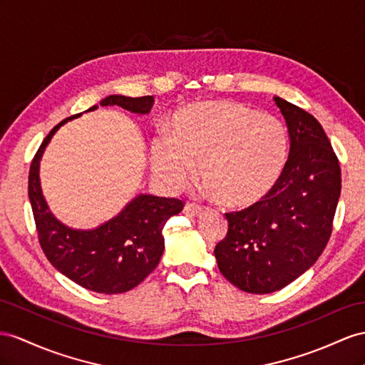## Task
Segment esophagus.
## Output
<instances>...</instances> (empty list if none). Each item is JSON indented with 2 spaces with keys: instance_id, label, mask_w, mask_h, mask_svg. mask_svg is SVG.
Wrapping results in <instances>:
<instances>
[{
  "instance_id": "1",
  "label": "esophagus",
  "mask_w": 365,
  "mask_h": 365,
  "mask_svg": "<svg viewBox=\"0 0 365 365\" xmlns=\"http://www.w3.org/2000/svg\"><path fill=\"white\" fill-rule=\"evenodd\" d=\"M203 211V208L197 203H186L183 212L188 214V216H199V214Z\"/></svg>"
}]
</instances>
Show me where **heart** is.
Masks as SVG:
<instances>
[{
  "mask_svg": "<svg viewBox=\"0 0 365 365\" xmlns=\"http://www.w3.org/2000/svg\"><path fill=\"white\" fill-rule=\"evenodd\" d=\"M288 157V133L272 114L232 101H199L179 109L171 138L153 140L154 171L182 190L199 166L202 182L232 208H247L274 190Z\"/></svg>",
  "mask_w": 365,
  "mask_h": 365,
  "instance_id": "1",
  "label": "heart"
}]
</instances>
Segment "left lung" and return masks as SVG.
I'll return each mask as SVG.
<instances>
[{"instance_id":"obj_1","label":"left lung","mask_w":365,"mask_h":365,"mask_svg":"<svg viewBox=\"0 0 365 365\" xmlns=\"http://www.w3.org/2000/svg\"><path fill=\"white\" fill-rule=\"evenodd\" d=\"M274 101L289 134L285 170L264 200L225 212L228 232L214 248L220 273L256 294L277 292L316 262L341 194L339 160L319 121L284 98Z\"/></svg>"}]
</instances>
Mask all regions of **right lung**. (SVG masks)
Wrapping results in <instances>:
<instances>
[{
	"label": "right lung",
	"mask_w": 365,
	"mask_h": 365,
	"mask_svg": "<svg viewBox=\"0 0 365 365\" xmlns=\"http://www.w3.org/2000/svg\"><path fill=\"white\" fill-rule=\"evenodd\" d=\"M154 98L109 96L101 106H121L135 114L151 110ZM92 106L88 110L97 109ZM80 117L64 118L43 140L32 158L29 170V200L38 231V242L49 262L73 282L91 292L117 294L137 287L154 272L165 250L163 227L166 220L183 210L179 199L155 197L142 194L126 205L117 217L101 227L83 231L63 225L52 216L44 202L40 186L38 168L46 145L61 125Z\"/></svg>",
	"instance_id": "obj_1"
}]
</instances>
